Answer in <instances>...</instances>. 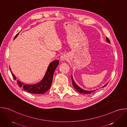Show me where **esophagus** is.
Here are the masks:
<instances>
[{"label":"esophagus","instance_id":"1","mask_svg":"<svg viewBox=\"0 0 127 127\" xmlns=\"http://www.w3.org/2000/svg\"><path fill=\"white\" fill-rule=\"evenodd\" d=\"M67 58H68L67 55H66V54H63V55H62L60 57V60H61V61H64L67 60Z\"/></svg>","mask_w":127,"mask_h":127}]
</instances>
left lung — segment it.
Masks as SVG:
<instances>
[{
  "instance_id": "left-lung-1",
  "label": "left lung",
  "mask_w": 127,
  "mask_h": 127,
  "mask_svg": "<svg viewBox=\"0 0 127 127\" xmlns=\"http://www.w3.org/2000/svg\"><path fill=\"white\" fill-rule=\"evenodd\" d=\"M106 42L108 43H111L110 42V41L109 40V39H108V38L107 37H106ZM71 79H72V85H73V86H74V88L75 89V90H76L77 92H78V93H81V94H91V93H93L94 92H95L96 90H98V89H96V90H84V89H82L81 87H80L79 86L77 85V84H76V83L75 82V81H74L73 80V77H72V75H71ZM108 83H107L106 84H105L104 85H103L102 87H101V88L102 87H104L105 86H106L107 85Z\"/></svg>"
}]
</instances>
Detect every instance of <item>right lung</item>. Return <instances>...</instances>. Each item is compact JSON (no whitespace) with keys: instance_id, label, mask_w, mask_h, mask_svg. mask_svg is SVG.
<instances>
[{"instance_id":"add662e5","label":"right lung","mask_w":127,"mask_h":127,"mask_svg":"<svg viewBox=\"0 0 127 127\" xmlns=\"http://www.w3.org/2000/svg\"><path fill=\"white\" fill-rule=\"evenodd\" d=\"M19 34V32L17 33V34L15 36L14 39L17 37ZM59 62V60H55L50 63L45 75L40 82L34 84H25L24 83L17 80V84L20 86V87H22L24 90H26L27 92L31 94H43L46 93L51 87L54 72H55L56 68L58 66ZM10 70L13 78L16 80V76L12 73L10 68Z\"/></svg>"}]
</instances>
